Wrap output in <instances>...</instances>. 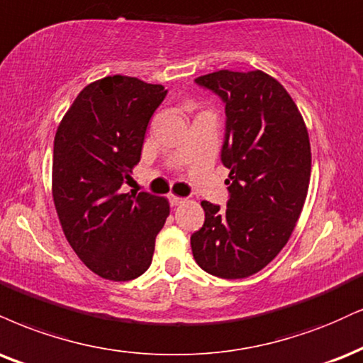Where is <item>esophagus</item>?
Returning <instances> with one entry per match:
<instances>
[{"label":"esophagus","mask_w":363,"mask_h":363,"mask_svg":"<svg viewBox=\"0 0 363 363\" xmlns=\"http://www.w3.org/2000/svg\"><path fill=\"white\" fill-rule=\"evenodd\" d=\"M169 203L170 206H179V204L184 203V198H179L176 194H169Z\"/></svg>","instance_id":"obj_1"}]
</instances>
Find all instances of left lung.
Wrapping results in <instances>:
<instances>
[{
  "label": "left lung",
  "mask_w": 363,
  "mask_h": 363,
  "mask_svg": "<svg viewBox=\"0 0 363 363\" xmlns=\"http://www.w3.org/2000/svg\"><path fill=\"white\" fill-rule=\"evenodd\" d=\"M196 84L225 103L221 162L230 169L226 209L203 201L194 260L221 279L253 276L291 238L306 201L311 147L303 116L281 82L262 71H218Z\"/></svg>",
  "instance_id": "left-lung-1"
}]
</instances>
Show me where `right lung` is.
Here are the masks:
<instances>
[{
    "instance_id": "obj_1",
    "label": "right lung",
    "mask_w": 363,
    "mask_h": 363,
    "mask_svg": "<svg viewBox=\"0 0 363 363\" xmlns=\"http://www.w3.org/2000/svg\"><path fill=\"white\" fill-rule=\"evenodd\" d=\"M167 91L128 76L91 82L74 99L54 140L52 194L69 245L108 281L150 267L169 201L121 193L140 162L148 121Z\"/></svg>"
}]
</instances>
